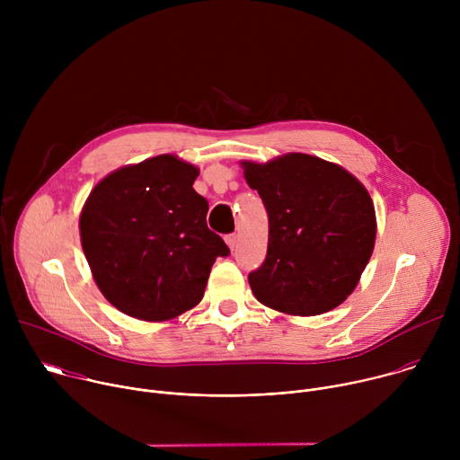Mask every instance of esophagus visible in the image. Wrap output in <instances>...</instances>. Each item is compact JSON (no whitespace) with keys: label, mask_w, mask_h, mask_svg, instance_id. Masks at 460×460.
<instances>
[{"label":"esophagus","mask_w":460,"mask_h":460,"mask_svg":"<svg viewBox=\"0 0 460 460\" xmlns=\"http://www.w3.org/2000/svg\"><path fill=\"white\" fill-rule=\"evenodd\" d=\"M226 243H227V245H229V249L233 251V249L238 245V236H236L234 233L227 234V236H226Z\"/></svg>","instance_id":"obj_1"}]
</instances>
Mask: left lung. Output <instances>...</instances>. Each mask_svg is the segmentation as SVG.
I'll list each match as a JSON object with an SVG mask.
<instances>
[{"mask_svg": "<svg viewBox=\"0 0 460 460\" xmlns=\"http://www.w3.org/2000/svg\"><path fill=\"white\" fill-rule=\"evenodd\" d=\"M270 218L264 264L249 273L254 296L289 314H320L341 305L373 252L371 196L346 169L291 153L270 164L243 162Z\"/></svg>", "mask_w": 460, "mask_h": 460, "instance_id": "left-lung-1", "label": "left lung"}]
</instances>
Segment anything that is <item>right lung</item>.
I'll return each instance as SVG.
<instances>
[{"instance_id": "right-lung-1", "label": "right lung", "mask_w": 460, "mask_h": 460, "mask_svg": "<svg viewBox=\"0 0 460 460\" xmlns=\"http://www.w3.org/2000/svg\"><path fill=\"white\" fill-rule=\"evenodd\" d=\"M199 169L172 155L105 176L80 217L85 258L103 296L140 320H169L204 296L229 247L208 227L209 204L192 189Z\"/></svg>"}]
</instances>
